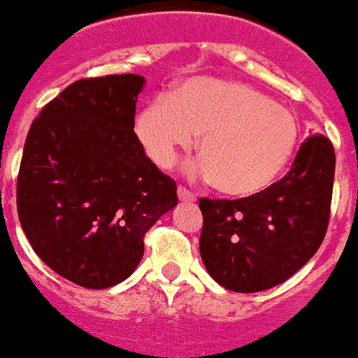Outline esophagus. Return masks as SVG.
<instances>
[{
  "label": "esophagus",
  "instance_id": "obj_1",
  "mask_svg": "<svg viewBox=\"0 0 358 358\" xmlns=\"http://www.w3.org/2000/svg\"><path fill=\"white\" fill-rule=\"evenodd\" d=\"M178 200L180 202H184V203H191L196 200V196H194L193 193H189L187 189L184 187H178Z\"/></svg>",
  "mask_w": 358,
  "mask_h": 358
}]
</instances>
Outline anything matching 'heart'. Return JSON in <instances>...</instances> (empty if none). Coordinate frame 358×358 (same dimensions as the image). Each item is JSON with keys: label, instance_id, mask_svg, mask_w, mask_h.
Here are the masks:
<instances>
[{"label": "heart", "instance_id": "heart-1", "mask_svg": "<svg viewBox=\"0 0 358 358\" xmlns=\"http://www.w3.org/2000/svg\"><path fill=\"white\" fill-rule=\"evenodd\" d=\"M136 134L151 160L169 167L178 151L198 138L202 160L196 178L222 194L251 198L264 193L289 165L299 123L291 110L253 87L215 78H194L169 100L158 98L136 118Z\"/></svg>", "mask_w": 358, "mask_h": 358}]
</instances>
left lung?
<instances>
[{
  "label": "left lung",
  "instance_id": "obj_1",
  "mask_svg": "<svg viewBox=\"0 0 358 358\" xmlns=\"http://www.w3.org/2000/svg\"><path fill=\"white\" fill-rule=\"evenodd\" d=\"M335 151L308 138L286 178L251 198L200 200V255L207 273L236 293L269 289L295 275L322 244L329 220Z\"/></svg>",
  "mask_w": 358,
  "mask_h": 358
}]
</instances>
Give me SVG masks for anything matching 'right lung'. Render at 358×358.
<instances>
[{"instance_id":"right-lung-1","label":"right lung","mask_w":358,"mask_h":358,"mask_svg":"<svg viewBox=\"0 0 358 358\" xmlns=\"http://www.w3.org/2000/svg\"><path fill=\"white\" fill-rule=\"evenodd\" d=\"M145 78L74 82L27 134L17 215L36 255L87 289L116 286L143 257V235L178 203L176 184L134 134Z\"/></svg>"}]
</instances>
